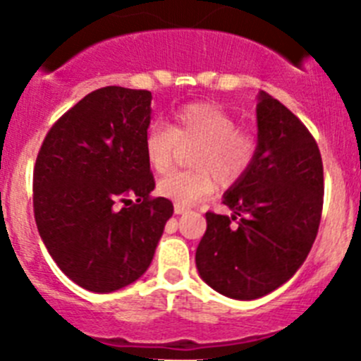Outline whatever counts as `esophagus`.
Here are the masks:
<instances>
[{
    "label": "esophagus",
    "mask_w": 361,
    "mask_h": 361,
    "mask_svg": "<svg viewBox=\"0 0 361 361\" xmlns=\"http://www.w3.org/2000/svg\"><path fill=\"white\" fill-rule=\"evenodd\" d=\"M174 212H176V214H185V212H188V207L187 204L174 203Z\"/></svg>",
    "instance_id": "obj_1"
}]
</instances>
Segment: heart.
<instances>
[{"label":"heart","instance_id":"obj_1","mask_svg":"<svg viewBox=\"0 0 361 361\" xmlns=\"http://www.w3.org/2000/svg\"><path fill=\"white\" fill-rule=\"evenodd\" d=\"M190 151L192 169L176 171L158 181L164 197L181 204L204 200L215 178L224 185L244 176L258 153V137L238 128L237 117L215 103H188L174 110L171 124L154 123L144 137L147 164L158 174L173 167L180 147Z\"/></svg>","mask_w":361,"mask_h":361}]
</instances>
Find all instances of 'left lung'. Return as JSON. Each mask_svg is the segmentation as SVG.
<instances>
[{
  "label": "left lung",
  "instance_id": "1",
  "mask_svg": "<svg viewBox=\"0 0 361 361\" xmlns=\"http://www.w3.org/2000/svg\"><path fill=\"white\" fill-rule=\"evenodd\" d=\"M258 153L224 194L235 215L207 212L196 251L201 278L219 294L251 301L281 287L308 257L321 224L324 169L308 128L260 92Z\"/></svg>",
  "mask_w": 361,
  "mask_h": 361
}]
</instances>
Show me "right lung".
<instances>
[{"label": "right lung", "instance_id": "right-lung-1", "mask_svg": "<svg viewBox=\"0 0 361 361\" xmlns=\"http://www.w3.org/2000/svg\"><path fill=\"white\" fill-rule=\"evenodd\" d=\"M149 119V90L103 87L49 128L37 154V230L60 271L85 290L104 294L139 279L174 212L151 196Z\"/></svg>", "mask_w": 361, "mask_h": 361}]
</instances>
